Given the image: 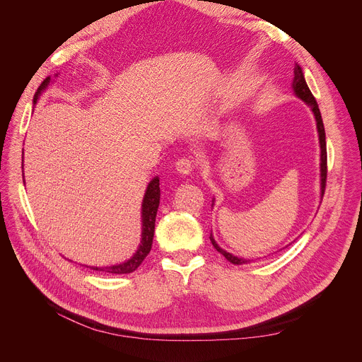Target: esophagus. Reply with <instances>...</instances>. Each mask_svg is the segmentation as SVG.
I'll return each instance as SVG.
<instances>
[{"label":"esophagus","mask_w":362,"mask_h":362,"mask_svg":"<svg viewBox=\"0 0 362 362\" xmlns=\"http://www.w3.org/2000/svg\"><path fill=\"white\" fill-rule=\"evenodd\" d=\"M194 160L190 157H181L177 163H175V168H177L178 173L181 175H190L194 170Z\"/></svg>","instance_id":"obj_1"}]
</instances>
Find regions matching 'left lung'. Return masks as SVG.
<instances>
[{"mask_svg":"<svg viewBox=\"0 0 362 362\" xmlns=\"http://www.w3.org/2000/svg\"><path fill=\"white\" fill-rule=\"evenodd\" d=\"M293 90L296 92V95H298L300 100H303L306 104H308L311 107V110L315 116V120H317V129H319V139H320V149H322V194H325V189H326V178H327V152H326V136H325V127H323V119H322V115H320V110H319V104H317L314 95L311 93L308 84H306L305 78H303V72H302V68L299 66V64H296L294 66V81H293ZM211 243L214 246V249L217 252H221V254L229 261L233 262V264H245V262H247L246 259L243 258H237L231 254H228L226 250L218 247V245L214 242L213 235L210 237Z\"/></svg>","mask_w":362,"mask_h":362,"instance_id":"8db88e82","label":"left lung"}]
</instances>
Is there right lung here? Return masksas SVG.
<instances>
[{
  "instance_id": "obj_1",
  "label": "right lung",
  "mask_w": 362,
  "mask_h": 362,
  "mask_svg": "<svg viewBox=\"0 0 362 362\" xmlns=\"http://www.w3.org/2000/svg\"><path fill=\"white\" fill-rule=\"evenodd\" d=\"M49 84V76L42 81L39 86L37 92L35 93V103L37 101V98L40 92L45 89V87ZM158 204H160V180L154 178L146 189L145 198H144V205H141V217H144V228H141V245L137 249L136 254L131 257L127 262H122V264L117 266H110V267H90L98 272H105V273H115V275H124V273H131L134 272L146 255L149 254V250L152 247V238H154V229H156V216L158 210Z\"/></svg>"
}]
</instances>
